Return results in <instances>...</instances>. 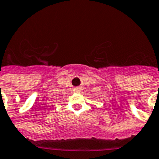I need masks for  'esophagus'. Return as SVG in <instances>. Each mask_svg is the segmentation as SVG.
Segmentation results:
<instances>
[{
	"instance_id": "34e87169",
	"label": "esophagus",
	"mask_w": 159,
	"mask_h": 159,
	"mask_svg": "<svg viewBox=\"0 0 159 159\" xmlns=\"http://www.w3.org/2000/svg\"><path fill=\"white\" fill-rule=\"evenodd\" d=\"M73 90H74V92H76V93H79V92L82 91V88H81V87H76Z\"/></svg>"
}]
</instances>
